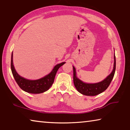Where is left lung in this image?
<instances>
[{
	"instance_id": "8db88e82",
	"label": "left lung",
	"mask_w": 130,
	"mask_h": 130,
	"mask_svg": "<svg viewBox=\"0 0 130 130\" xmlns=\"http://www.w3.org/2000/svg\"><path fill=\"white\" fill-rule=\"evenodd\" d=\"M115 54V53H114ZM73 68V82L77 90L80 93L86 96H96L104 92L107 89L111 84L116 69V58L115 55H114V65L112 73L104 79V80L100 83L95 84H87L83 83L80 79L76 77L75 68Z\"/></svg>"
}]
</instances>
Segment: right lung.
<instances>
[{
  "mask_svg": "<svg viewBox=\"0 0 130 130\" xmlns=\"http://www.w3.org/2000/svg\"><path fill=\"white\" fill-rule=\"evenodd\" d=\"M12 56L13 54L12 53L11 69L12 75L14 76L15 80L22 89L30 93H41L47 91L54 83V78L57 70L65 63L63 62L55 66L52 71L43 78L36 80H30L22 77L17 73L13 65Z\"/></svg>",
  "mask_w": 130,
  "mask_h": 130,
  "instance_id": "1",
  "label": "right lung"
}]
</instances>
